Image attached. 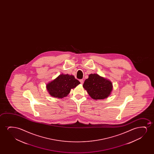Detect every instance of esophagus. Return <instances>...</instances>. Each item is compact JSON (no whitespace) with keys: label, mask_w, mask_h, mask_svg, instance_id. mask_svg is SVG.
<instances>
[{"label":"esophagus","mask_w":154,"mask_h":154,"mask_svg":"<svg viewBox=\"0 0 154 154\" xmlns=\"http://www.w3.org/2000/svg\"><path fill=\"white\" fill-rule=\"evenodd\" d=\"M79 81H80V83H81L82 84H83V83H84V80H83V79H80Z\"/></svg>","instance_id":"obj_1"}]
</instances>
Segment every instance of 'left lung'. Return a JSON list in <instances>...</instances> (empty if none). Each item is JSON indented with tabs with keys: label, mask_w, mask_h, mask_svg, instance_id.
<instances>
[{
	"label": "left lung",
	"mask_w": 154,
	"mask_h": 154,
	"mask_svg": "<svg viewBox=\"0 0 154 154\" xmlns=\"http://www.w3.org/2000/svg\"><path fill=\"white\" fill-rule=\"evenodd\" d=\"M83 87L93 99H105L109 96L112 89V84L98 74H90L85 81Z\"/></svg>",
	"instance_id": "left-lung-1"
}]
</instances>
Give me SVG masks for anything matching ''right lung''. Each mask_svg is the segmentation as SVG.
<instances>
[{"instance_id": "add662e5", "label": "right lung", "mask_w": 154, "mask_h": 154, "mask_svg": "<svg viewBox=\"0 0 154 154\" xmlns=\"http://www.w3.org/2000/svg\"><path fill=\"white\" fill-rule=\"evenodd\" d=\"M80 83L72 75L61 74L47 84L46 88L51 96L63 98L69 94L72 89L75 88Z\"/></svg>"}]
</instances>
